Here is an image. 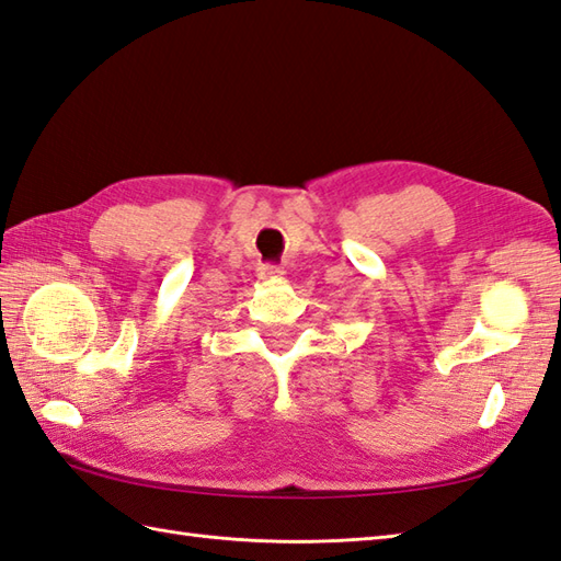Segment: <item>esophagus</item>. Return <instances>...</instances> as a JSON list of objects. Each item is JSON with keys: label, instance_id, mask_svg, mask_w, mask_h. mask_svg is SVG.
Segmentation results:
<instances>
[{"label": "esophagus", "instance_id": "34e87169", "mask_svg": "<svg viewBox=\"0 0 561 561\" xmlns=\"http://www.w3.org/2000/svg\"><path fill=\"white\" fill-rule=\"evenodd\" d=\"M257 274H260V279H279V277H284V270L277 265H260Z\"/></svg>", "mask_w": 561, "mask_h": 561}]
</instances>
